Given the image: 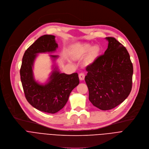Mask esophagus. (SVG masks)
<instances>
[{
  "mask_svg": "<svg viewBox=\"0 0 149 149\" xmlns=\"http://www.w3.org/2000/svg\"><path fill=\"white\" fill-rule=\"evenodd\" d=\"M85 76L83 73H81L79 74V79L81 80V81H84V80L85 79Z\"/></svg>",
  "mask_w": 149,
  "mask_h": 149,
  "instance_id": "obj_1",
  "label": "esophagus"
}]
</instances>
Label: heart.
Returning a JSON list of instances; mask_svg holds the SVG:
<instances>
[{
  "instance_id": "b5f03b06",
  "label": "heart",
  "mask_w": 149,
  "mask_h": 149,
  "mask_svg": "<svg viewBox=\"0 0 149 149\" xmlns=\"http://www.w3.org/2000/svg\"><path fill=\"white\" fill-rule=\"evenodd\" d=\"M74 54L78 57H82L86 54L85 64L86 65L93 64L101 54V49L98 45H94L87 43H79L73 48Z\"/></svg>"
}]
</instances>
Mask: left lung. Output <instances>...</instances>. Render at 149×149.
Instances as JSON below:
<instances>
[{
	"mask_svg": "<svg viewBox=\"0 0 149 149\" xmlns=\"http://www.w3.org/2000/svg\"><path fill=\"white\" fill-rule=\"evenodd\" d=\"M104 54L86 68L85 80L89 100L102 110L116 107L127 98L132 89L133 65L126 49L115 38L107 37Z\"/></svg>",
	"mask_w": 149,
	"mask_h": 149,
	"instance_id": "obj_1",
	"label": "left lung"
}]
</instances>
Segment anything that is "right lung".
<instances>
[{
    "instance_id": "add662e5",
    "label": "right lung",
    "mask_w": 149,
    "mask_h": 149,
    "mask_svg": "<svg viewBox=\"0 0 149 149\" xmlns=\"http://www.w3.org/2000/svg\"><path fill=\"white\" fill-rule=\"evenodd\" d=\"M55 36L45 35L38 38L26 51L20 68L21 81L25 97L35 109L45 113H55L67 103L72 91L79 84L78 74L61 73L55 67L45 84H39L33 76V63L39 53L53 52L58 48ZM53 60L58 55H49Z\"/></svg>"
}]
</instances>
